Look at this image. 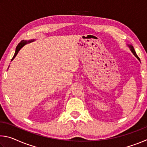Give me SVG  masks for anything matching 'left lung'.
Returning a JSON list of instances; mask_svg holds the SVG:
<instances>
[{
	"label": "left lung",
	"mask_w": 147,
	"mask_h": 147,
	"mask_svg": "<svg viewBox=\"0 0 147 147\" xmlns=\"http://www.w3.org/2000/svg\"><path fill=\"white\" fill-rule=\"evenodd\" d=\"M128 47H130V51H131V53H132L134 54V55L136 57V58L139 59V61H140V59H139V57H138V56L137 55V54H136V53L135 50H134V49L133 46H132V45H128Z\"/></svg>",
	"instance_id": "left-lung-1"
}]
</instances>
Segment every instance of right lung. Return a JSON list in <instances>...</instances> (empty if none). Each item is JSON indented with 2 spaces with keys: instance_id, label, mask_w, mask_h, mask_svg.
Returning a JSON list of instances; mask_svg holds the SVG:
<instances>
[{
  "instance_id": "obj_1",
  "label": "right lung",
  "mask_w": 147,
  "mask_h": 147,
  "mask_svg": "<svg viewBox=\"0 0 147 147\" xmlns=\"http://www.w3.org/2000/svg\"><path fill=\"white\" fill-rule=\"evenodd\" d=\"M34 41V39H33V40H30V41H24V40H23V41H21V42H20V43L18 44V45L17 46V47H16V53H15V54H14V56H13V58L11 59V61L13 60V59L16 58V56H17V54H18V53H19V51H20V49H21L22 47H23L24 45H26V43H30V42H32V41Z\"/></svg>"
}]
</instances>
